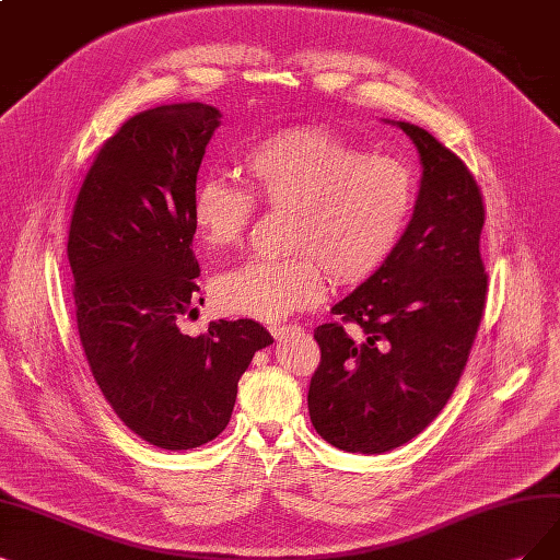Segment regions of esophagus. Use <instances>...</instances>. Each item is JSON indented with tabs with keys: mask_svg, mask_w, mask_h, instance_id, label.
Returning a JSON list of instances; mask_svg holds the SVG:
<instances>
[{
	"mask_svg": "<svg viewBox=\"0 0 560 560\" xmlns=\"http://www.w3.org/2000/svg\"><path fill=\"white\" fill-rule=\"evenodd\" d=\"M295 329H298V325H269V332H272L275 339H283L285 335L295 332Z\"/></svg>",
	"mask_w": 560,
	"mask_h": 560,
	"instance_id": "esophagus-1",
	"label": "esophagus"
}]
</instances>
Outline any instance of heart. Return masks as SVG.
Returning a JSON list of instances; mask_svg holds the SVG:
<instances>
[{"mask_svg": "<svg viewBox=\"0 0 560 560\" xmlns=\"http://www.w3.org/2000/svg\"><path fill=\"white\" fill-rule=\"evenodd\" d=\"M252 189L225 177L198 182L191 217L200 242L237 246L258 212L291 210L283 260H246L214 281V298L231 314L279 320L325 295V272L353 285L395 256L416 212L418 184L395 156L366 154L325 127H288L256 140L242 156Z\"/></svg>", "mask_w": 560, "mask_h": 560, "instance_id": "heart-1", "label": "heart"}]
</instances>
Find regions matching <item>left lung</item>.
I'll return each mask as SVG.
<instances>
[{
  "label": "left lung",
  "instance_id": "obj_1",
  "mask_svg": "<svg viewBox=\"0 0 560 560\" xmlns=\"http://www.w3.org/2000/svg\"><path fill=\"white\" fill-rule=\"evenodd\" d=\"M416 142L422 186L408 231L378 272L314 329L320 362L308 416L346 452L381 454L424 431L457 387L487 302L485 200L466 163L429 131ZM360 326L358 336L345 327Z\"/></svg>",
  "mask_w": 560,
  "mask_h": 560
}]
</instances>
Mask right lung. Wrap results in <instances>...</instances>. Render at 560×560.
<instances>
[{
  "label": "right lung",
  "mask_w": 560,
  "mask_h": 560,
  "mask_svg": "<svg viewBox=\"0 0 560 560\" xmlns=\"http://www.w3.org/2000/svg\"><path fill=\"white\" fill-rule=\"evenodd\" d=\"M219 117L186 101L124 121L82 179L69 228L78 335L92 376L138 439L173 452L219 436L237 381L272 343L252 318L214 320L200 337L177 327L200 291L191 202Z\"/></svg>",
  "instance_id": "add662e5"
}]
</instances>
